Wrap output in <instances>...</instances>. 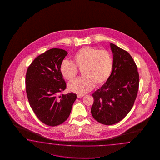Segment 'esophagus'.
<instances>
[{
    "mask_svg": "<svg viewBox=\"0 0 160 160\" xmlns=\"http://www.w3.org/2000/svg\"><path fill=\"white\" fill-rule=\"evenodd\" d=\"M83 96H84V95H83V94H78L77 95V97L78 98H82Z\"/></svg>",
    "mask_w": 160,
    "mask_h": 160,
    "instance_id": "34e87169",
    "label": "esophagus"
}]
</instances>
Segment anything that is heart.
I'll list each match as a JSON object with an SVG mask.
<instances>
[{"mask_svg":"<svg viewBox=\"0 0 160 160\" xmlns=\"http://www.w3.org/2000/svg\"><path fill=\"white\" fill-rule=\"evenodd\" d=\"M113 60L109 51L86 46L79 49L72 57V62L64 61L60 65L62 77L72 81L81 70L83 77L68 83L71 92L84 94L95 86H99L108 81L112 72Z\"/></svg>","mask_w":160,"mask_h":160,"instance_id":"obj_1","label":"heart"}]
</instances>
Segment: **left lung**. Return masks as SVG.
<instances>
[{
    "instance_id": "1",
    "label": "left lung",
    "mask_w": 160,
    "mask_h": 160,
    "mask_svg": "<svg viewBox=\"0 0 160 160\" xmlns=\"http://www.w3.org/2000/svg\"><path fill=\"white\" fill-rule=\"evenodd\" d=\"M113 67L109 79L92 94L91 108L93 118L103 125H111L124 118L133 108L139 88V74L128 51L110 43Z\"/></svg>"
}]
</instances>
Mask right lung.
I'll return each instance as SVG.
<instances>
[{
    "label": "right lung",
    "instance_id": "right-lung-1",
    "mask_svg": "<svg viewBox=\"0 0 160 160\" xmlns=\"http://www.w3.org/2000/svg\"><path fill=\"white\" fill-rule=\"evenodd\" d=\"M60 48H51L38 56L27 68L26 90L31 109L42 122L55 126L68 118L77 95L61 94L66 84L60 65L68 55Z\"/></svg>",
    "mask_w": 160,
    "mask_h": 160
}]
</instances>
